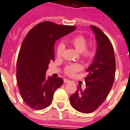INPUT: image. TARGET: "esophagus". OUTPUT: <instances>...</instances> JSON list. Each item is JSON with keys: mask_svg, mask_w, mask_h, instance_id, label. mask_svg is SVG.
<instances>
[{"mask_svg": "<svg viewBox=\"0 0 130 130\" xmlns=\"http://www.w3.org/2000/svg\"><path fill=\"white\" fill-rule=\"evenodd\" d=\"M64 83H69V82H71V80H69V79H64Z\"/></svg>", "mask_w": 130, "mask_h": 130, "instance_id": "esophagus-1", "label": "esophagus"}]
</instances>
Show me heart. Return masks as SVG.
I'll list each match as a JSON object with an SVG mask.
<instances>
[{
  "instance_id": "heart-1",
  "label": "heart",
  "mask_w": 130,
  "mask_h": 130,
  "mask_svg": "<svg viewBox=\"0 0 130 130\" xmlns=\"http://www.w3.org/2000/svg\"><path fill=\"white\" fill-rule=\"evenodd\" d=\"M72 45L74 46L77 51L82 53V57L86 59H91L95 56V51L92 48H88V41L83 35H77L73 37L70 41ZM65 45L63 43H59L57 48V56L60 57L64 53ZM82 66L79 64H73L67 66L64 69V73L69 76H72L77 72L81 71Z\"/></svg>"
}]
</instances>
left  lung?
I'll return each mask as SVG.
<instances>
[{"instance_id":"left-lung-1","label":"left lung","mask_w":130,"mask_h":130,"mask_svg":"<svg viewBox=\"0 0 130 130\" xmlns=\"http://www.w3.org/2000/svg\"><path fill=\"white\" fill-rule=\"evenodd\" d=\"M97 41V50L92 64L87 69L86 89L81 86L70 97L75 109L84 113L94 111L107 97L114 82L116 60L113 45L107 36L94 25H91Z\"/></svg>"}]
</instances>
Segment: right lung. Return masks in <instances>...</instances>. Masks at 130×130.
<instances>
[{
    "mask_svg": "<svg viewBox=\"0 0 130 130\" xmlns=\"http://www.w3.org/2000/svg\"><path fill=\"white\" fill-rule=\"evenodd\" d=\"M75 28L44 21L32 28L23 39L17 59V81L23 100L31 108L40 110L48 107L55 90L63 85L61 77L47 79L45 72L55 59L56 41Z\"/></svg>",
    "mask_w": 130,
    "mask_h": 130,
    "instance_id": "add662e5",
    "label": "right lung"
}]
</instances>
